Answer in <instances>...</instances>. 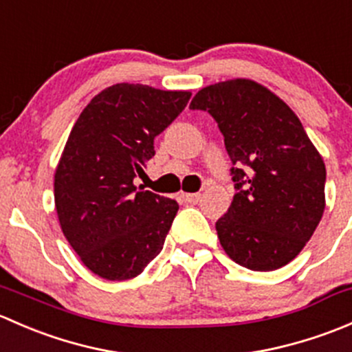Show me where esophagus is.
I'll return each instance as SVG.
<instances>
[{
	"instance_id": "34e87169",
	"label": "esophagus",
	"mask_w": 352,
	"mask_h": 352,
	"mask_svg": "<svg viewBox=\"0 0 352 352\" xmlns=\"http://www.w3.org/2000/svg\"><path fill=\"white\" fill-rule=\"evenodd\" d=\"M184 199L186 202H189V204H194V202H197L199 199H201V194H187V192H182V196H180Z\"/></svg>"
}]
</instances>
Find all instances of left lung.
Instances as JSON below:
<instances>
[{
  "label": "left lung",
  "mask_w": 352,
  "mask_h": 352,
  "mask_svg": "<svg viewBox=\"0 0 352 352\" xmlns=\"http://www.w3.org/2000/svg\"><path fill=\"white\" fill-rule=\"evenodd\" d=\"M192 110L218 124L235 196L216 221L221 247L252 271H274L311 239L325 209V165L296 113L250 80L197 91Z\"/></svg>",
  "instance_id": "8db88e82"
}]
</instances>
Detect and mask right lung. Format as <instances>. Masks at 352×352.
<instances>
[{
    "mask_svg": "<svg viewBox=\"0 0 352 352\" xmlns=\"http://www.w3.org/2000/svg\"><path fill=\"white\" fill-rule=\"evenodd\" d=\"M189 98V91L117 83L74 122L56 168L54 201L66 240L94 274L136 278L162 252L179 204L134 179Z\"/></svg>",
    "mask_w": 352,
    "mask_h": 352,
    "instance_id": "obj_1",
    "label": "right lung"
}]
</instances>
